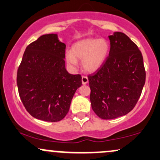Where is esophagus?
Listing matches in <instances>:
<instances>
[{
  "label": "esophagus",
  "mask_w": 160,
  "mask_h": 160,
  "mask_svg": "<svg viewBox=\"0 0 160 160\" xmlns=\"http://www.w3.org/2000/svg\"><path fill=\"white\" fill-rule=\"evenodd\" d=\"M88 82H89V80H88L87 77L82 76V83L83 84V85H85V84L87 83Z\"/></svg>",
  "instance_id": "1"
}]
</instances>
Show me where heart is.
Here are the masks:
<instances>
[{"label":"heart","mask_w":160,"mask_h":160,"mask_svg":"<svg viewBox=\"0 0 160 160\" xmlns=\"http://www.w3.org/2000/svg\"><path fill=\"white\" fill-rule=\"evenodd\" d=\"M109 43L105 39H86L78 42L72 47V53L66 54L69 65L77 66V58L82 59V67L89 72L97 71L107 58Z\"/></svg>","instance_id":"heart-1"}]
</instances>
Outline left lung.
<instances>
[{"instance_id":"obj_1","label":"left lung","mask_w":160,"mask_h":160,"mask_svg":"<svg viewBox=\"0 0 160 160\" xmlns=\"http://www.w3.org/2000/svg\"><path fill=\"white\" fill-rule=\"evenodd\" d=\"M109 39V55L102 65L88 76L92 108L103 120L129 113L140 98L146 78L138 46L122 32H115Z\"/></svg>"}]
</instances>
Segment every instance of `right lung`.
<instances>
[{"label":"right lung","instance_id":"add662e5","mask_svg":"<svg viewBox=\"0 0 160 160\" xmlns=\"http://www.w3.org/2000/svg\"><path fill=\"white\" fill-rule=\"evenodd\" d=\"M66 45L55 34H44L25 49L17 71L19 97L34 118L47 122L62 120L69 111L81 75L65 68Z\"/></svg>","mask_w":160,"mask_h":160}]
</instances>
